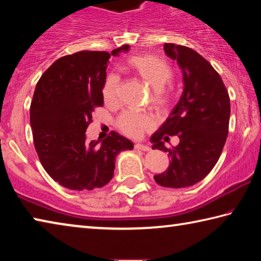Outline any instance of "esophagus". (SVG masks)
I'll return each mask as SVG.
<instances>
[{"label":"esophagus","mask_w":261,"mask_h":261,"mask_svg":"<svg viewBox=\"0 0 261 261\" xmlns=\"http://www.w3.org/2000/svg\"><path fill=\"white\" fill-rule=\"evenodd\" d=\"M135 148L140 149V151H145V152H147V151H149V149H151V147L147 146V145H143V144H136Z\"/></svg>","instance_id":"esophagus-1"}]
</instances>
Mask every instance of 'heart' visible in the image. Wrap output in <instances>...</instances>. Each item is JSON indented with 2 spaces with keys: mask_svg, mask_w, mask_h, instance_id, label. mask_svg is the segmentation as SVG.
<instances>
[{
  "mask_svg": "<svg viewBox=\"0 0 261 261\" xmlns=\"http://www.w3.org/2000/svg\"><path fill=\"white\" fill-rule=\"evenodd\" d=\"M131 74L151 86V103L159 112H165L171 101V92L167 85L173 79V69L165 60L153 54L132 55L125 62ZM120 90V77L112 73L106 79L102 95L108 105H116ZM116 124L123 134L131 138H139L153 125L152 118L146 114L124 112L117 117Z\"/></svg>",
  "mask_w": 261,
  "mask_h": 261,
  "instance_id": "1",
  "label": "heart"
}]
</instances>
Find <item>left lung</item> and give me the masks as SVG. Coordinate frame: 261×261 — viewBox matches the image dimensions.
<instances>
[{
    "label": "left lung",
    "mask_w": 261,
    "mask_h": 261,
    "mask_svg": "<svg viewBox=\"0 0 261 261\" xmlns=\"http://www.w3.org/2000/svg\"><path fill=\"white\" fill-rule=\"evenodd\" d=\"M166 55L177 61L184 90L166 122L151 137L153 149L168 153L170 165L155 182L165 188H185L200 182L216 165L226 144L230 99L220 74L197 51L165 43ZM177 135L180 144L167 149L163 140Z\"/></svg>",
    "instance_id": "obj_1"
}]
</instances>
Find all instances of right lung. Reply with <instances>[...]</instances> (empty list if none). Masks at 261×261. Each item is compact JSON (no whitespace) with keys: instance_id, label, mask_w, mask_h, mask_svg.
<instances>
[{"instance_id":"obj_1","label":"right lung","mask_w":261,"mask_h":261,"mask_svg":"<svg viewBox=\"0 0 261 261\" xmlns=\"http://www.w3.org/2000/svg\"><path fill=\"white\" fill-rule=\"evenodd\" d=\"M129 45L107 51L82 50L56 60L35 86L30 108L33 143L50 177L70 190L102 188L113 178L115 159L134 148L129 139L112 131L101 141H86L94 109L103 106L102 87L110 56Z\"/></svg>"}]
</instances>
